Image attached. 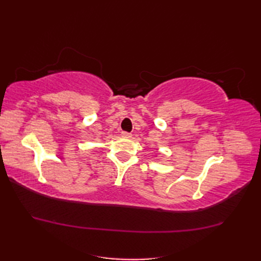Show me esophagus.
Here are the masks:
<instances>
[{"label": "esophagus", "mask_w": 261, "mask_h": 261, "mask_svg": "<svg viewBox=\"0 0 261 261\" xmlns=\"http://www.w3.org/2000/svg\"><path fill=\"white\" fill-rule=\"evenodd\" d=\"M121 136H122V138H126V139H129V138H131L132 135L129 134V132H122Z\"/></svg>", "instance_id": "obj_1"}]
</instances>
